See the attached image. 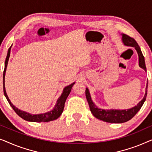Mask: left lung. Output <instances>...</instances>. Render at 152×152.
<instances>
[{
    "mask_svg": "<svg viewBox=\"0 0 152 152\" xmlns=\"http://www.w3.org/2000/svg\"><path fill=\"white\" fill-rule=\"evenodd\" d=\"M122 41H123L124 45L135 48V49L136 50L138 55L139 66L140 68H143L145 71H147L144 56H143L142 52H141L140 48L139 47L138 43L136 42V40L134 38H132V37L129 36V35L123 34H122ZM147 84H148V83H147ZM147 84L146 88V92H145V95L144 97H143V99L136 107L127 110H104L99 109V108H97V107H96L94 104L93 101L91 100L90 93H89L88 89L86 88V97L87 101L88 102V105L89 107H90L91 113L97 119L103 120V121L107 122H111V123H123V122L129 121L132 118H134V116L138 113L139 110L142 107L143 104H144L147 95Z\"/></svg>",
    "mask_w": 152,
    "mask_h": 152,
    "instance_id": "8db88e82",
    "label": "left lung"
}]
</instances>
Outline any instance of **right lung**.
Listing matches in <instances>:
<instances>
[{
    "instance_id": "obj_1",
    "label": "right lung",
    "mask_w": 152,
    "mask_h": 152,
    "mask_svg": "<svg viewBox=\"0 0 152 152\" xmlns=\"http://www.w3.org/2000/svg\"><path fill=\"white\" fill-rule=\"evenodd\" d=\"M11 47L10 48L9 50H8V53L7 57H6L5 62V69H4L3 71V91H4V95L7 98L8 102L10 104V106L12 107V109H14V111L16 112V114L18 115H19L20 118H23V119L25 120H27V121L30 122H50L53 121V120H55L57 119L59 117L60 115H61L62 112H63L64 105H65V102L66 99L68 96V95L70 94V91H71L72 87L75 84V83H72L69 86H66L64 88L63 93L61 96L59 97V99H57V104L55 105V108H54L53 110L52 111L47 112L43 114H37V115H32V114H30L28 113H26L25 111H22L18 109L17 108L14 107V106L12 104L11 102L8 98V96L6 93L5 88V72H6V68H7L8 60H9L10 56V50H11Z\"/></svg>"
}]
</instances>
